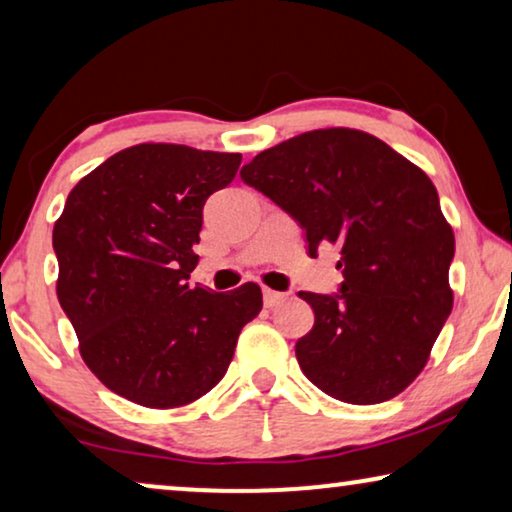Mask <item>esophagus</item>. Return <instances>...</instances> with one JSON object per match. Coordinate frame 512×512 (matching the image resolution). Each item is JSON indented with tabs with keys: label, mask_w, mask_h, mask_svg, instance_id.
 Instances as JSON below:
<instances>
[{
	"label": "esophagus",
	"mask_w": 512,
	"mask_h": 512,
	"mask_svg": "<svg viewBox=\"0 0 512 512\" xmlns=\"http://www.w3.org/2000/svg\"><path fill=\"white\" fill-rule=\"evenodd\" d=\"M284 298H286L284 293L272 291V289H263V303H265V307H275V305L282 303Z\"/></svg>",
	"instance_id": "34e87169"
}]
</instances>
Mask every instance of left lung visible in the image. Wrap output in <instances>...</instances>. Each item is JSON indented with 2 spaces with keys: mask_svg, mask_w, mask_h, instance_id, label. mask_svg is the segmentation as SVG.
<instances>
[{
  "mask_svg": "<svg viewBox=\"0 0 512 512\" xmlns=\"http://www.w3.org/2000/svg\"><path fill=\"white\" fill-rule=\"evenodd\" d=\"M240 177L305 230L307 254L340 249V289L298 293L314 310L312 331L296 342L307 380L354 405L401 394L452 312L454 235L431 179L382 139L349 128L286 139Z\"/></svg>",
  "mask_w": 512,
  "mask_h": 512,
  "instance_id": "8db88e82",
  "label": "left lung"
}]
</instances>
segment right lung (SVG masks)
<instances>
[{
    "mask_svg": "<svg viewBox=\"0 0 512 512\" xmlns=\"http://www.w3.org/2000/svg\"><path fill=\"white\" fill-rule=\"evenodd\" d=\"M240 153L137 144L72 188L53 228L58 300L86 366L146 408H177L226 375L258 284L191 286L202 207L235 179Z\"/></svg>",
    "mask_w": 512,
    "mask_h": 512,
    "instance_id": "obj_1",
    "label": "right lung"
}]
</instances>
